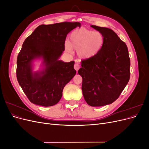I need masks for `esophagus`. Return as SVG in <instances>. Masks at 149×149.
<instances>
[{
  "label": "esophagus",
  "instance_id": "1",
  "mask_svg": "<svg viewBox=\"0 0 149 149\" xmlns=\"http://www.w3.org/2000/svg\"><path fill=\"white\" fill-rule=\"evenodd\" d=\"M74 69L76 70V71H78V70L79 68V65L78 63H76L74 64Z\"/></svg>",
  "mask_w": 149,
  "mask_h": 149
}]
</instances>
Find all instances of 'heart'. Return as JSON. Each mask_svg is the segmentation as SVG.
Segmentation results:
<instances>
[{
    "label": "heart",
    "instance_id": "obj_1",
    "mask_svg": "<svg viewBox=\"0 0 149 149\" xmlns=\"http://www.w3.org/2000/svg\"><path fill=\"white\" fill-rule=\"evenodd\" d=\"M104 43V38L100 31L80 29L72 31L69 42L65 44V48L68 52H71L74 48L80 58H89L101 51Z\"/></svg>",
    "mask_w": 149,
    "mask_h": 149
}]
</instances>
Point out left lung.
Wrapping results in <instances>:
<instances>
[{
  "mask_svg": "<svg viewBox=\"0 0 149 149\" xmlns=\"http://www.w3.org/2000/svg\"><path fill=\"white\" fill-rule=\"evenodd\" d=\"M91 26L103 35L104 43L96 55L81 61L78 74L83 78L86 102L91 106H103L114 102L127 84L130 61L127 45L113 30Z\"/></svg>",
  "mask_w": 149,
  "mask_h": 149,
  "instance_id": "left-lung-1",
  "label": "left lung"
}]
</instances>
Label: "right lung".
<instances>
[{"instance_id":"right-lung-1","label":"right lung","mask_w":149,"mask_h":149,"mask_svg":"<svg viewBox=\"0 0 149 149\" xmlns=\"http://www.w3.org/2000/svg\"><path fill=\"white\" fill-rule=\"evenodd\" d=\"M79 22L40 25L25 39L17 60V78L31 102L42 106L57 104L65 85L76 74L74 61L59 60L69 32ZM42 58L44 68L33 71V61Z\"/></svg>"}]
</instances>
